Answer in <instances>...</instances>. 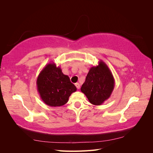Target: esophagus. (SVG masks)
<instances>
[{"mask_svg": "<svg viewBox=\"0 0 153 153\" xmlns=\"http://www.w3.org/2000/svg\"><path fill=\"white\" fill-rule=\"evenodd\" d=\"M75 86L76 87V88H77L78 89H80V85L79 84V83H76V84H75Z\"/></svg>", "mask_w": 153, "mask_h": 153, "instance_id": "obj_1", "label": "esophagus"}]
</instances>
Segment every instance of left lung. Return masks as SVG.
Returning a JSON list of instances; mask_svg holds the SVG:
<instances>
[{"label": "left lung", "mask_w": 153, "mask_h": 153, "mask_svg": "<svg viewBox=\"0 0 153 153\" xmlns=\"http://www.w3.org/2000/svg\"><path fill=\"white\" fill-rule=\"evenodd\" d=\"M115 80L108 66L100 60L98 65L90 68L82 84L81 91L89 102L94 105H101L107 100L114 89Z\"/></svg>", "instance_id": "8db88e82"}]
</instances>
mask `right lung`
<instances>
[{
  "mask_svg": "<svg viewBox=\"0 0 153 153\" xmlns=\"http://www.w3.org/2000/svg\"><path fill=\"white\" fill-rule=\"evenodd\" d=\"M37 89L43 102L50 106L65 105L69 97L76 91L68 75H64L60 67L54 62L46 65L36 80Z\"/></svg>",
  "mask_w": 153,
  "mask_h": 153,
  "instance_id": "1",
  "label": "right lung"
}]
</instances>
